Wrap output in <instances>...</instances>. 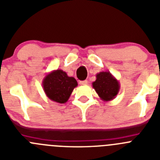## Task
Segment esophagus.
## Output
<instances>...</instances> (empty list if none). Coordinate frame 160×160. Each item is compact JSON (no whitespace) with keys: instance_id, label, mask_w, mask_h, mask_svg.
Instances as JSON below:
<instances>
[{"instance_id":"1","label":"esophagus","mask_w":160,"mask_h":160,"mask_svg":"<svg viewBox=\"0 0 160 160\" xmlns=\"http://www.w3.org/2000/svg\"><path fill=\"white\" fill-rule=\"evenodd\" d=\"M79 84L80 85H87L88 84V81H87V80H84V81H80L79 82Z\"/></svg>"}]
</instances>
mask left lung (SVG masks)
<instances>
[{"label":"left lung","mask_w":160,"mask_h":160,"mask_svg":"<svg viewBox=\"0 0 160 160\" xmlns=\"http://www.w3.org/2000/svg\"><path fill=\"white\" fill-rule=\"evenodd\" d=\"M93 88L102 101H111L118 94L119 82L109 71H102L96 74V80L92 83Z\"/></svg>","instance_id":"1"}]
</instances>
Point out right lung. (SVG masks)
Here are the masks:
<instances>
[{
	"instance_id": "add662e5",
	"label": "right lung",
	"mask_w": 160,
	"mask_h": 160,
	"mask_svg": "<svg viewBox=\"0 0 160 160\" xmlns=\"http://www.w3.org/2000/svg\"><path fill=\"white\" fill-rule=\"evenodd\" d=\"M77 86L76 79L69 77L62 70L49 72L42 81V87L46 96L52 101L62 104L68 101Z\"/></svg>"
}]
</instances>
